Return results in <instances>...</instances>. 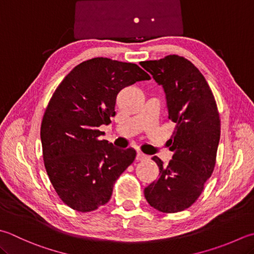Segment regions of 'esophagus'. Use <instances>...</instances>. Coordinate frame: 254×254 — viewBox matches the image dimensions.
<instances>
[{
	"mask_svg": "<svg viewBox=\"0 0 254 254\" xmlns=\"http://www.w3.org/2000/svg\"><path fill=\"white\" fill-rule=\"evenodd\" d=\"M147 159H148V156L142 154V152H138L136 156V160H138V161H142V160H147Z\"/></svg>",
	"mask_w": 254,
	"mask_h": 254,
	"instance_id": "obj_1",
	"label": "esophagus"
}]
</instances>
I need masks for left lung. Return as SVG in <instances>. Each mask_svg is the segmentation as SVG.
I'll list each match as a JSON object with an SVG mask.
<instances>
[{
	"label": "left lung",
	"instance_id": "obj_1",
	"mask_svg": "<svg viewBox=\"0 0 254 254\" xmlns=\"http://www.w3.org/2000/svg\"><path fill=\"white\" fill-rule=\"evenodd\" d=\"M140 65L165 89L169 119L176 124L169 139L172 159L159 167V178L146 187L152 208L175 213L189 208L203 191L216 166L220 116L216 99L200 70L183 56L168 55Z\"/></svg>",
	"mask_w": 254,
	"mask_h": 254
}]
</instances>
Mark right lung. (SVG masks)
I'll list each match as a JSON object with an SVG mask.
<instances>
[{"label":"right lung","instance_id":"right-lung-1","mask_svg":"<svg viewBox=\"0 0 254 254\" xmlns=\"http://www.w3.org/2000/svg\"><path fill=\"white\" fill-rule=\"evenodd\" d=\"M150 76L132 63L95 57L70 70L53 94L41 125L43 159L60 199L79 212L106 204L115 181L135 160L132 148L118 149L98 127L115 116L117 94Z\"/></svg>","mask_w":254,"mask_h":254}]
</instances>
